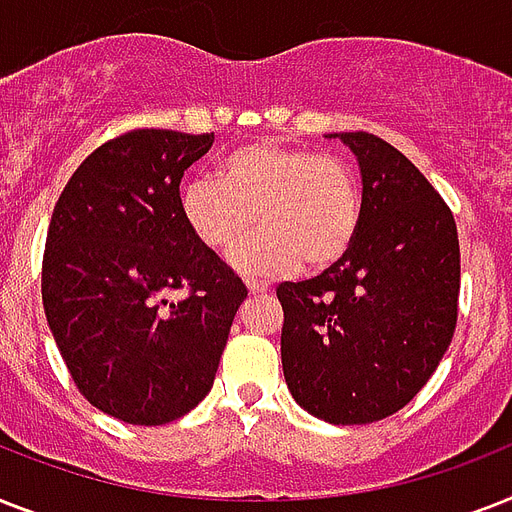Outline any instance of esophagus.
Segmentation results:
<instances>
[{
    "label": "esophagus",
    "instance_id": "34e87169",
    "mask_svg": "<svg viewBox=\"0 0 512 512\" xmlns=\"http://www.w3.org/2000/svg\"><path fill=\"white\" fill-rule=\"evenodd\" d=\"M247 289L249 294H263L268 292V284H263V281H247Z\"/></svg>",
    "mask_w": 512,
    "mask_h": 512
}]
</instances>
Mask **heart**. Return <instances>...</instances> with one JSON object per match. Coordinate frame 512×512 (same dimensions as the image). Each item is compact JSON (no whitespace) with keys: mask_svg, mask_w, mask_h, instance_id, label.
Wrapping results in <instances>:
<instances>
[{"mask_svg":"<svg viewBox=\"0 0 512 512\" xmlns=\"http://www.w3.org/2000/svg\"><path fill=\"white\" fill-rule=\"evenodd\" d=\"M178 205L207 249L239 242L257 215L263 231L236 244L228 263L247 278H278L302 260L310 270L342 263L360 231L363 189L342 157L255 141L220 160L218 181H186Z\"/></svg>","mask_w":512,"mask_h":512,"instance_id":"1","label":"heart"}]
</instances>
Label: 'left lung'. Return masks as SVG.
I'll return each mask as SVG.
<instances>
[{
  "instance_id": "1",
  "label": "left lung",
  "mask_w": 512,
  "mask_h": 512,
  "mask_svg": "<svg viewBox=\"0 0 512 512\" xmlns=\"http://www.w3.org/2000/svg\"><path fill=\"white\" fill-rule=\"evenodd\" d=\"M363 173V220L342 263L278 284L281 363L294 400L342 426L413 400L458 323V226L439 191L389 141L342 134Z\"/></svg>"
}]
</instances>
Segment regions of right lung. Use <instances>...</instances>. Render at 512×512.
<instances>
[{"label": "right lung", "mask_w": 512, "mask_h": 512, "mask_svg": "<svg viewBox=\"0 0 512 512\" xmlns=\"http://www.w3.org/2000/svg\"><path fill=\"white\" fill-rule=\"evenodd\" d=\"M210 147L213 134L134 128L94 149L54 205L47 323L78 392L123 423L162 426L205 400L247 299L181 218L184 170Z\"/></svg>", "instance_id": "right-lung-1"}]
</instances>
